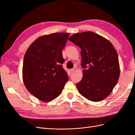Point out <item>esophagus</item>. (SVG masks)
I'll return each mask as SVG.
<instances>
[{
    "label": "esophagus",
    "instance_id": "34e87169",
    "mask_svg": "<svg viewBox=\"0 0 135 135\" xmlns=\"http://www.w3.org/2000/svg\"><path fill=\"white\" fill-rule=\"evenodd\" d=\"M75 70V69H71L70 70V72L71 73H73V71H74Z\"/></svg>",
    "mask_w": 135,
    "mask_h": 135
}]
</instances>
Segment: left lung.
Returning a JSON list of instances; mask_svg holds the SVG:
<instances>
[{
    "instance_id": "left-lung-1",
    "label": "left lung",
    "mask_w": 135,
    "mask_h": 135,
    "mask_svg": "<svg viewBox=\"0 0 135 135\" xmlns=\"http://www.w3.org/2000/svg\"><path fill=\"white\" fill-rule=\"evenodd\" d=\"M69 40L81 49L83 78L76 87L81 95L98 102L107 97L120 75L117 52L108 39L92 31L71 35Z\"/></svg>"
}]
</instances>
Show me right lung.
Here are the masks:
<instances>
[{"label": "right lung", "mask_w": 135, "mask_h": 135, "mask_svg": "<svg viewBox=\"0 0 135 135\" xmlns=\"http://www.w3.org/2000/svg\"><path fill=\"white\" fill-rule=\"evenodd\" d=\"M69 34L56 32L40 36L29 46L24 56L22 78L30 93L50 102L57 97L68 80L63 69L62 50Z\"/></svg>", "instance_id": "obj_1"}]
</instances>
